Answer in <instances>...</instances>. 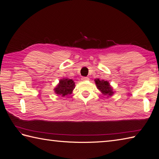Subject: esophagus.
<instances>
[{
	"mask_svg": "<svg viewBox=\"0 0 159 159\" xmlns=\"http://www.w3.org/2000/svg\"><path fill=\"white\" fill-rule=\"evenodd\" d=\"M89 78H88V77H83V78H81V80L82 81H88L89 80Z\"/></svg>",
	"mask_w": 159,
	"mask_h": 159,
	"instance_id": "34e87169",
	"label": "esophagus"
}]
</instances>
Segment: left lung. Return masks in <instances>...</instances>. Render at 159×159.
Listing matches in <instances>:
<instances>
[{
  "label": "left lung",
  "instance_id": "obj_1",
  "mask_svg": "<svg viewBox=\"0 0 159 159\" xmlns=\"http://www.w3.org/2000/svg\"><path fill=\"white\" fill-rule=\"evenodd\" d=\"M95 82L96 85H97L98 89H99L101 92H102L103 95H107L108 97L109 95L111 96L114 93L112 87L110 85L109 83L107 81L96 79L95 80Z\"/></svg>",
  "mask_w": 159,
  "mask_h": 159
}]
</instances>
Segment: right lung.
<instances>
[{
    "label": "right lung",
    "instance_id": "1",
    "mask_svg": "<svg viewBox=\"0 0 159 159\" xmlns=\"http://www.w3.org/2000/svg\"><path fill=\"white\" fill-rule=\"evenodd\" d=\"M74 88L75 83L73 80L68 78H63L60 80L59 84L54 89V91L56 94L64 97L66 95L71 94Z\"/></svg>",
    "mask_w": 159,
    "mask_h": 159
}]
</instances>
